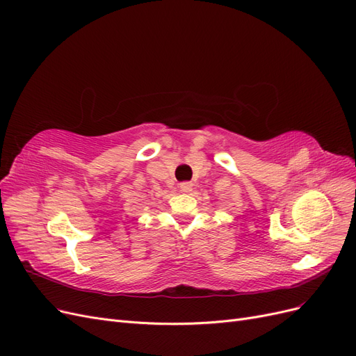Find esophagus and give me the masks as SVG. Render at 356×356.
Listing matches in <instances>:
<instances>
[{"label": "esophagus", "mask_w": 356, "mask_h": 356, "mask_svg": "<svg viewBox=\"0 0 356 356\" xmlns=\"http://www.w3.org/2000/svg\"><path fill=\"white\" fill-rule=\"evenodd\" d=\"M191 187H193V184L190 181H184V182H181V184H179V190L184 191V193L191 191Z\"/></svg>", "instance_id": "obj_1"}]
</instances>
